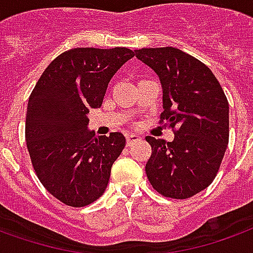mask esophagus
Here are the masks:
<instances>
[{
    "instance_id": "esophagus-1",
    "label": "esophagus",
    "mask_w": 253,
    "mask_h": 253,
    "mask_svg": "<svg viewBox=\"0 0 253 253\" xmlns=\"http://www.w3.org/2000/svg\"><path fill=\"white\" fill-rule=\"evenodd\" d=\"M141 141V136L135 135V134H128L126 136V145L127 146H132L135 142Z\"/></svg>"
}]
</instances>
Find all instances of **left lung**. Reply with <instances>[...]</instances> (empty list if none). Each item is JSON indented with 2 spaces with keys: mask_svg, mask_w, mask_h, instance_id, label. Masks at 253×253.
Returning a JSON list of instances; mask_svg holds the SVG:
<instances>
[{
  "mask_svg": "<svg viewBox=\"0 0 253 253\" xmlns=\"http://www.w3.org/2000/svg\"><path fill=\"white\" fill-rule=\"evenodd\" d=\"M135 56L162 84L161 123L174 132L171 142L146 136L151 155L146 175L165 197L185 200L212 184L229 141V104L207 65L173 46L142 48Z\"/></svg>",
  "mask_w": 253,
  "mask_h": 253,
  "instance_id": "8db88e82",
  "label": "left lung"
}]
</instances>
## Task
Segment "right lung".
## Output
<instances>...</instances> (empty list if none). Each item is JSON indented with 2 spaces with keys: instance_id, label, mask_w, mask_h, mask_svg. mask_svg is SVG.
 Returning a JSON list of instances; mask_svg holds the SVG:
<instances>
[{
  "instance_id": "obj_1",
  "label": "right lung",
  "mask_w": 253,
  "mask_h": 253,
  "mask_svg": "<svg viewBox=\"0 0 253 253\" xmlns=\"http://www.w3.org/2000/svg\"><path fill=\"white\" fill-rule=\"evenodd\" d=\"M134 55L121 46L65 50L29 96L25 139L33 169L42 186L68 207H85L104 193L112 164L125 149L121 132L89 131L87 114L102 106L111 78Z\"/></svg>"
}]
</instances>
